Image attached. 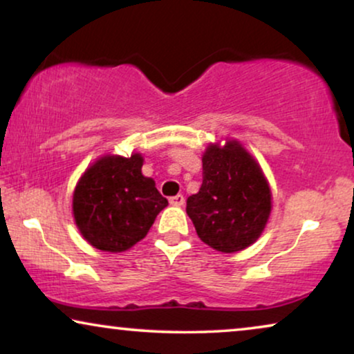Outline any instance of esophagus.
<instances>
[{
  "instance_id": "1",
  "label": "esophagus",
  "mask_w": 354,
  "mask_h": 354,
  "mask_svg": "<svg viewBox=\"0 0 354 354\" xmlns=\"http://www.w3.org/2000/svg\"><path fill=\"white\" fill-rule=\"evenodd\" d=\"M169 203H171L172 206H183V203H185V198H183V195H176V196L169 198Z\"/></svg>"
}]
</instances>
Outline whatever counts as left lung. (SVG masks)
Segmentation results:
<instances>
[{"mask_svg": "<svg viewBox=\"0 0 354 354\" xmlns=\"http://www.w3.org/2000/svg\"><path fill=\"white\" fill-rule=\"evenodd\" d=\"M270 211L272 193L253 154L236 140L207 145L203 183L187 200L201 241L221 253L248 248L264 232Z\"/></svg>", "mask_w": 354, "mask_h": 354, "instance_id": "1", "label": "left lung"}]
</instances>
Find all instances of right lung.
<instances>
[{"label": "right lung", "mask_w": 354, "mask_h": 354, "mask_svg": "<svg viewBox=\"0 0 354 354\" xmlns=\"http://www.w3.org/2000/svg\"><path fill=\"white\" fill-rule=\"evenodd\" d=\"M143 156L104 154L77 182L72 214L80 235L96 250L122 253L147 236L167 206L153 178L142 174Z\"/></svg>", "instance_id": "right-lung-1"}]
</instances>
